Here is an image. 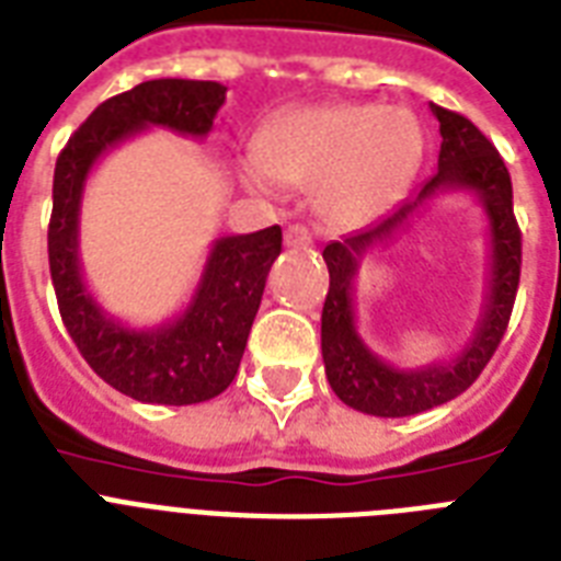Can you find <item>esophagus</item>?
<instances>
[{
  "label": "esophagus",
  "instance_id": "1",
  "mask_svg": "<svg viewBox=\"0 0 561 561\" xmlns=\"http://www.w3.org/2000/svg\"><path fill=\"white\" fill-rule=\"evenodd\" d=\"M285 244H288V248H311L313 244V236H311V230H308V227L305 225H290L288 230H285Z\"/></svg>",
  "mask_w": 561,
  "mask_h": 561
}]
</instances>
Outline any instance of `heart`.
I'll return each mask as SVG.
<instances>
[{
    "label": "heart",
    "instance_id": "heart-1",
    "mask_svg": "<svg viewBox=\"0 0 561 561\" xmlns=\"http://www.w3.org/2000/svg\"><path fill=\"white\" fill-rule=\"evenodd\" d=\"M421 154L423 131L403 108L334 103L271 123L244 175L256 190H271V181L317 190L328 225L357 227L407 190Z\"/></svg>",
    "mask_w": 561,
    "mask_h": 561
}]
</instances>
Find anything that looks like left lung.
<instances>
[{"label": "left lung", "mask_w": 561, "mask_h": 561, "mask_svg": "<svg viewBox=\"0 0 561 561\" xmlns=\"http://www.w3.org/2000/svg\"><path fill=\"white\" fill-rule=\"evenodd\" d=\"M440 123L438 172L377 225L331 241L322 250L328 265L325 305H322V363L334 394L345 407L377 417H409L458 398L476 383L507 331L522 273V233L513 216V184L502 154L458 112L430 103ZM470 192L485 207L491 225V267L482 313L461 353L421 369H398L377 358L356 331L353 294L358 262L368 249L388 243L402 232L435 194Z\"/></svg>", "instance_id": "1"}]
</instances>
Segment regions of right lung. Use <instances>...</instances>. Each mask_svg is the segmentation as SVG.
<instances>
[{"mask_svg": "<svg viewBox=\"0 0 561 561\" xmlns=\"http://www.w3.org/2000/svg\"><path fill=\"white\" fill-rule=\"evenodd\" d=\"M227 85L161 77L108 98L68 138L54 170L48 265L68 334L108 386L163 407H190L233 383L271 265L282 253V227L213 241L193 299L175 320L131 328L100 308L80 265V204L103 154L149 126L204 138L225 106Z\"/></svg>", "mask_w": 561, "mask_h": 561, "instance_id": "right-lung-1", "label": "right lung"}]
</instances>
